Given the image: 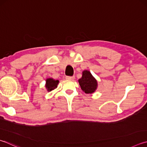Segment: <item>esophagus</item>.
Segmentation results:
<instances>
[{"instance_id": "esophagus-1", "label": "esophagus", "mask_w": 147, "mask_h": 147, "mask_svg": "<svg viewBox=\"0 0 147 147\" xmlns=\"http://www.w3.org/2000/svg\"><path fill=\"white\" fill-rule=\"evenodd\" d=\"M65 78L67 80H73L74 79V76H66Z\"/></svg>"}]
</instances>
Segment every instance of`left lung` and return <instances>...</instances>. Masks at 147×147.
<instances>
[{"mask_svg":"<svg viewBox=\"0 0 147 147\" xmlns=\"http://www.w3.org/2000/svg\"><path fill=\"white\" fill-rule=\"evenodd\" d=\"M78 82L82 90L86 94H92L97 89L98 83L96 80L87 70L83 71L82 77L78 80Z\"/></svg>","mask_w":147,"mask_h":147,"instance_id":"8db88e82","label":"left lung"}]
</instances>
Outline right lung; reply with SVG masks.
Segmentation results:
<instances>
[{"label":"right lung","instance_id":"obj_1","mask_svg":"<svg viewBox=\"0 0 147 147\" xmlns=\"http://www.w3.org/2000/svg\"><path fill=\"white\" fill-rule=\"evenodd\" d=\"M59 83L58 80H55L53 78H47L46 80V87L48 92L51 91L57 87V85Z\"/></svg>","mask_w":147,"mask_h":147}]
</instances>
